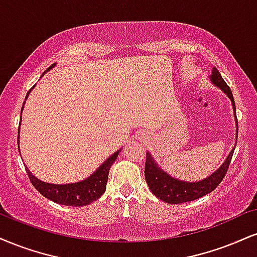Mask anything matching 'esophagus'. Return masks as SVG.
<instances>
[{
	"instance_id": "1",
	"label": "esophagus",
	"mask_w": 257,
	"mask_h": 257,
	"mask_svg": "<svg viewBox=\"0 0 257 257\" xmlns=\"http://www.w3.org/2000/svg\"><path fill=\"white\" fill-rule=\"evenodd\" d=\"M139 139H145V134H142V135H140V138Z\"/></svg>"
}]
</instances>
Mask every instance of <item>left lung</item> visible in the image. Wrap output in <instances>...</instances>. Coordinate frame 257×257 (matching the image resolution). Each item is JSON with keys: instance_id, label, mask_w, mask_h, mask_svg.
Returning <instances> with one entry per match:
<instances>
[{"instance_id": "obj_1", "label": "left lung", "mask_w": 257, "mask_h": 257, "mask_svg": "<svg viewBox=\"0 0 257 257\" xmlns=\"http://www.w3.org/2000/svg\"><path fill=\"white\" fill-rule=\"evenodd\" d=\"M209 79H211L212 83H214V86L220 88L221 91L224 92V93H226L227 97L230 98L233 106L234 119H236V135H238L236 105H234L232 92H231L227 83L224 81V79L221 78L220 73H219L217 68H213L212 75L209 76ZM234 147L231 150L227 158L225 159V162L221 164V166L217 170V171H214L211 176H208V177H206L205 179L199 182H184L179 181V179L175 177H171V176L166 174L164 170L159 168L158 164L154 162L151 153L147 152L146 164H145V178H146L148 188H150L151 191H152L159 200L164 201V202L172 203V205L189 202V201L200 199V197L212 193L222 181V178L225 177V174H226L228 166H230L231 159H232Z\"/></svg>"}]
</instances>
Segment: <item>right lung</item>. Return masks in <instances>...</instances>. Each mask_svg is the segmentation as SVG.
<instances>
[{
	"label": "right lung",
	"instance_id": "right-lung-1",
	"mask_svg": "<svg viewBox=\"0 0 257 257\" xmlns=\"http://www.w3.org/2000/svg\"><path fill=\"white\" fill-rule=\"evenodd\" d=\"M55 66H56V63H54L52 66L49 67L44 72V74L46 72H49V70H50L51 68H54ZM44 74H43V75H44ZM33 87H35V86H33ZM31 89L27 92L26 99L29 97ZM24 105H25V101L23 104V107H21V111L24 110ZM19 131H20V126H19ZM19 133L20 132H18V134H19ZM18 145H19V135H18ZM19 152H20V148H19ZM119 152L120 150L113 153L112 156H110L109 158L105 160V162L101 164L97 170H95L93 174L89 176V177L83 179L81 182H75V183H69V184L45 183V182L40 181V179L37 178L36 176L31 174V171L27 169V166L25 169H26V172L27 175H29L30 181L31 183L33 184V187H35L43 196H45L46 199L54 201V202L56 203H60V205L81 207V206L89 205V203H92L93 201L98 200L99 197L105 193L110 168L111 165L115 163V160L117 159V157H118Z\"/></svg>",
	"mask_w": 257,
	"mask_h": 257
}]
</instances>
